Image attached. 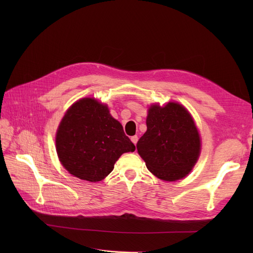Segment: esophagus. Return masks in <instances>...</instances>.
<instances>
[{"mask_svg":"<svg viewBox=\"0 0 253 253\" xmlns=\"http://www.w3.org/2000/svg\"><path fill=\"white\" fill-rule=\"evenodd\" d=\"M131 140H132V142L136 145V144H137V141H138V136H137V135L132 136V137H131Z\"/></svg>","mask_w":253,"mask_h":253,"instance_id":"34e87169","label":"esophagus"}]
</instances>
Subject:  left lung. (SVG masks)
I'll return each mask as SVG.
<instances>
[{
    "label": "left lung",
    "instance_id": "obj_1",
    "mask_svg": "<svg viewBox=\"0 0 253 253\" xmlns=\"http://www.w3.org/2000/svg\"><path fill=\"white\" fill-rule=\"evenodd\" d=\"M147 127L137 142V151L148 170L168 181L185 177L201 151L200 134L188 111L174 102L165 108L152 105Z\"/></svg>",
    "mask_w": 253,
    "mask_h": 253
}]
</instances>
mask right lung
<instances>
[{
	"label": "right lung",
	"instance_id": "right-lung-1",
	"mask_svg": "<svg viewBox=\"0 0 253 253\" xmlns=\"http://www.w3.org/2000/svg\"><path fill=\"white\" fill-rule=\"evenodd\" d=\"M56 147L65 169L91 182L108 176L124 153L135 151L108 106L93 98L80 99L68 109L58 128Z\"/></svg>",
	"mask_w": 253,
	"mask_h": 253
}]
</instances>
